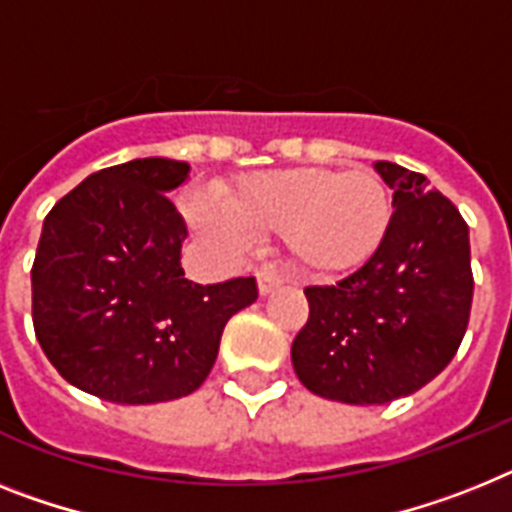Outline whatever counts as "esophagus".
<instances>
[{
    "instance_id": "esophagus-1",
    "label": "esophagus",
    "mask_w": 512,
    "mask_h": 512,
    "mask_svg": "<svg viewBox=\"0 0 512 512\" xmlns=\"http://www.w3.org/2000/svg\"><path fill=\"white\" fill-rule=\"evenodd\" d=\"M278 286H281V278H278L276 273H270V270H260V273H257V291H260V296L273 294Z\"/></svg>"
}]
</instances>
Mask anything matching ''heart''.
<instances>
[{
  "label": "heart",
  "instance_id": "1",
  "mask_svg": "<svg viewBox=\"0 0 512 512\" xmlns=\"http://www.w3.org/2000/svg\"><path fill=\"white\" fill-rule=\"evenodd\" d=\"M221 208L192 197L187 216L197 231L244 247L247 234H281L296 273L317 281L349 276L385 242L390 195L369 169H278L247 174L221 190Z\"/></svg>",
  "mask_w": 512,
  "mask_h": 512
}]
</instances>
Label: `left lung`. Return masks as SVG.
<instances>
[{
  "label": "left lung",
  "mask_w": 512,
  "mask_h": 512,
  "mask_svg": "<svg viewBox=\"0 0 512 512\" xmlns=\"http://www.w3.org/2000/svg\"><path fill=\"white\" fill-rule=\"evenodd\" d=\"M375 171L393 190L385 242L336 286H307L309 320L291 343L296 377L328 401L375 406L416 393L448 367L474 296L468 226L427 176Z\"/></svg>",
  "instance_id": "left-lung-1"
}]
</instances>
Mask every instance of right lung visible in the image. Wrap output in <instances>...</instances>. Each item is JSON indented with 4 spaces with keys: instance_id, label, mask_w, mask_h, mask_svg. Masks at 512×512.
Returning a JSON list of instances; mask_svg holds the SVG:
<instances>
[{
    "instance_id": "add662e5",
    "label": "right lung",
    "mask_w": 512,
    "mask_h": 512,
    "mask_svg": "<svg viewBox=\"0 0 512 512\" xmlns=\"http://www.w3.org/2000/svg\"><path fill=\"white\" fill-rule=\"evenodd\" d=\"M190 163L135 158L101 169L44 221L33 328L49 362L103 401L161 403L195 393L216 364L226 322L257 299L255 278L192 283L187 226L169 192Z\"/></svg>"
}]
</instances>
